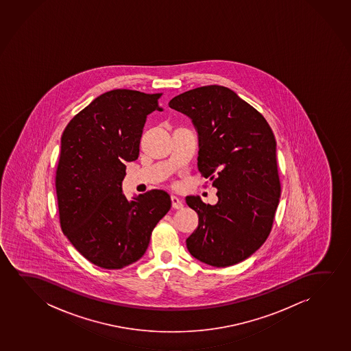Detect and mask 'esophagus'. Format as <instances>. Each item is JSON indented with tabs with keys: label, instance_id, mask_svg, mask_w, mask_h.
<instances>
[{
	"label": "esophagus",
	"instance_id": "1",
	"mask_svg": "<svg viewBox=\"0 0 351 351\" xmlns=\"http://www.w3.org/2000/svg\"><path fill=\"white\" fill-rule=\"evenodd\" d=\"M171 204H173V207L175 210H181V208H183L182 200L178 199V197H175V195H171Z\"/></svg>",
	"mask_w": 351,
	"mask_h": 351
}]
</instances>
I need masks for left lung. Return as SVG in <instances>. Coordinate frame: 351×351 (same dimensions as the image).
<instances>
[{
    "instance_id": "8db88e82",
    "label": "left lung",
    "mask_w": 351,
    "mask_h": 351,
    "mask_svg": "<svg viewBox=\"0 0 351 351\" xmlns=\"http://www.w3.org/2000/svg\"><path fill=\"white\" fill-rule=\"evenodd\" d=\"M192 120L197 168L216 187V205L186 197L199 226L186 240L195 259L226 267L250 258L274 224L280 197L276 139L259 111L219 85L197 87L169 101Z\"/></svg>"
}]
</instances>
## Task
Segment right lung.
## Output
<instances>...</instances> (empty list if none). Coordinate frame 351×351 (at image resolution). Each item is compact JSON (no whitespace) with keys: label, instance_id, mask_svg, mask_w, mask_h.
Wrapping results in <instances>:
<instances>
[{"label":"right lung","instance_id":"1","mask_svg":"<svg viewBox=\"0 0 351 351\" xmlns=\"http://www.w3.org/2000/svg\"><path fill=\"white\" fill-rule=\"evenodd\" d=\"M162 93L117 88L74 116L63 130L56 170L63 234L92 264L119 269L145 254L151 234L171 207L168 193L154 189L127 200L125 162L139 157L146 117Z\"/></svg>","mask_w":351,"mask_h":351}]
</instances>
